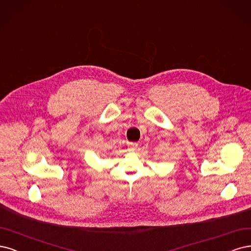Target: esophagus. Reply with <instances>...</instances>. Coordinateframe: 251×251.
I'll list each match as a JSON object with an SVG mask.
<instances>
[{"label":"esophagus","instance_id":"obj_1","mask_svg":"<svg viewBox=\"0 0 251 251\" xmlns=\"http://www.w3.org/2000/svg\"><path fill=\"white\" fill-rule=\"evenodd\" d=\"M128 148L130 151H134L137 148V144L136 143H128Z\"/></svg>","mask_w":251,"mask_h":251}]
</instances>
